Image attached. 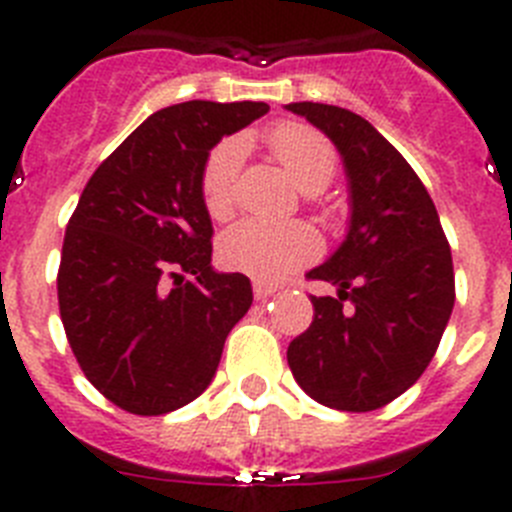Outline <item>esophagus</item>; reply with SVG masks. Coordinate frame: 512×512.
Returning a JSON list of instances; mask_svg holds the SVG:
<instances>
[{"instance_id":"1","label":"esophagus","mask_w":512,"mask_h":512,"mask_svg":"<svg viewBox=\"0 0 512 512\" xmlns=\"http://www.w3.org/2000/svg\"><path fill=\"white\" fill-rule=\"evenodd\" d=\"M253 295H256V300H266V297L277 295V287L266 282H253Z\"/></svg>"}]
</instances>
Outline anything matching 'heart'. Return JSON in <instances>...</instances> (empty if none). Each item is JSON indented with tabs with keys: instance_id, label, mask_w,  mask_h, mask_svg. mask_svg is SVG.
<instances>
[{
	"instance_id": "obj_1",
	"label": "heart",
	"mask_w": 512,
	"mask_h": 512,
	"mask_svg": "<svg viewBox=\"0 0 512 512\" xmlns=\"http://www.w3.org/2000/svg\"><path fill=\"white\" fill-rule=\"evenodd\" d=\"M266 146L305 192H323L336 176V146L305 122H279L277 128L266 133ZM243 161L246 140L238 135H228L207 153L200 192L205 210L215 220H228L238 207ZM318 253L320 235L305 223L243 220L225 230L217 243V256L223 266L259 282H279L300 266L318 259Z\"/></svg>"
}]
</instances>
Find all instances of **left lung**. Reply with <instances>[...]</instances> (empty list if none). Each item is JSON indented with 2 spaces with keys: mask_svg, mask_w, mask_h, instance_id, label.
Returning <instances> with one entry per match:
<instances>
[{
  "mask_svg": "<svg viewBox=\"0 0 512 512\" xmlns=\"http://www.w3.org/2000/svg\"><path fill=\"white\" fill-rule=\"evenodd\" d=\"M287 110L336 143L351 184L346 241L307 274L338 295H310L315 315L289 343V369L320 405L369 413L410 390L436 354L456 297L451 248L428 189L374 125L333 104Z\"/></svg>",
  "mask_w": 512,
  "mask_h": 512,
  "instance_id": "1",
  "label": "left lung"
}]
</instances>
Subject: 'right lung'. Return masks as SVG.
Wrapping results in <instances>:
<instances>
[{
	"label": "right lung",
	"mask_w": 512,
	"mask_h": 512,
	"mask_svg": "<svg viewBox=\"0 0 512 512\" xmlns=\"http://www.w3.org/2000/svg\"><path fill=\"white\" fill-rule=\"evenodd\" d=\"M264 102L158 110L104 158L63 235L58 310L81 372L112 405L164 415L207 390L253 302L243 274L212 271L200 192L210 148Z\"/></svg>",
	"instance_id": "obj_1"
}]
</instances>
